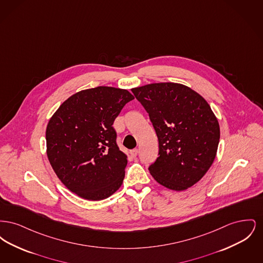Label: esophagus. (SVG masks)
<instances>
[{
  "label": "esophagus",
  "instance_id": "esophagus-1",
  "mask_svg": "<svg viewBox=\"0 0 263 263\" xmlns=\"http://www.w3.org/2000/svg\"><path fill=\"white\" fill-rule=\"evenodd\" d=\"M130 154L133 158H136L138 155V149H133V150L130 151Z\"/></svg>",
  "mask_w": 263,
  "mask_h": 263
}]
</instances>
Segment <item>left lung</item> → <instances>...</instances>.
I'll use <instances>...</instances> for the list:
<instances>
[{
  "label": "left lung",
  "mask_w": 263,
  "mask_h": 263,
  "mask_svg": "<svg viewBox=\"0 0 263 263\" xmlns=\"http://www.w3.org/2000/svg\"><path fill=\"white\" fill-rule=\"evenodd\" d=\"M132 92L159 140L151 175L176 191L192 186L211 166L219 145L220 127L210 105L196 91L175 83L151 84Z\"/></svg>",
  "instance_id": "8db88e82"
}]
</instances>
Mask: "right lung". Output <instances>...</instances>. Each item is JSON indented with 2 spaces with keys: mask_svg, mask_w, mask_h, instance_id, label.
Segmentation results:
<instances>
[{
  "mask_svg": "<svg viewBox=\"0 0 263 263\" xmlns=\"http://www.w3.org/2000/svg\"><path fill=\"white\" fill-rule=\"evenodd\" d=\"M134 97L126 89L98 87L64 101L46 129L47 156L64 185L88 200L105 199L121 186L127 158L113 122Z\"/></svg>",
  "mask_w": 263,
  "mask_h": 263,
  "instance_id": "add662e5",
  "label": "right lung"
}]
</instances>
